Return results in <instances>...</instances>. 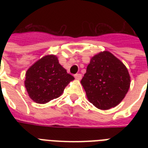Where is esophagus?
I'll use <instances>...</instances> for the list:
<instances>
[{"label": "esophagus", "mask_w": 148, "mask_h": 148, "mask_svg": "<svg viewBox=\"0 0 148 148\" xmlns=\"http://www.w3.org/2000/svg\"><path fill=\"white\" fill-rule=\"evenodd\" d=\"M74 77H75V79H77V80H81L82 76H81V74H74Z\"/></svg>", "instance_id": "obj_1"}]
</instances>
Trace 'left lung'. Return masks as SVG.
<instances>
[{"instance_id": "obj_1", "label": "left lung", "mask_w": 148, "mask_h": 148, "mask_svg": "<svg viewBox=\"0 0 148 148\" xmlns=\"http://www.w3.org/2000/svg\"><path fill=\"white\" fill-rule=\"evenodd\" d=\"M88 101L101 110L118 105L128 91L131 77L126 66L109 51L90 58L81 81Z\"/></svg>"}]
</instances>
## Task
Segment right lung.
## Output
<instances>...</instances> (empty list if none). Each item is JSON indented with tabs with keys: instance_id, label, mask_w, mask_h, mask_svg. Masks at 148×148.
Listing matches in <instances>:
<instances>
[{
	"instance_id": "add662e5",
	"label": "right lung",
	"mask_w": 148,
	"mask_h": 148,
	"mask_svg": "<svg viewBox=\"0 0 148 148\" xmlns=\"http://www.w3.org/2000/svg\"><path fill=\"white\" fill-rule=\"evenodd\" d=\"M74 77L59 64L58 57L48 54L37 60L25 74L24 86L30 98L46 103L62 95L65 87Z\"/></svg>"
}]
</instances>
